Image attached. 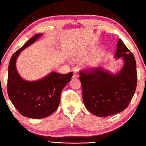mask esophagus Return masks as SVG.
I'll use <instances>...</instances> for the list:
<instances>
[{"instance_id": "obj_1", "label": "esophagus", "mask_w": 146, "mask_h": 146, "mask_svg": "<svg viewBox=\"0 0 146 146\" xmlns=\"http://www.w3.org/2000/svg\"><path fill=\"white\" fill-rule=\"evenodd\" d=\"M78 77H79V74H78V72L75 70L74 72L72 78H78Z\"/></svg>"}]
</instances>
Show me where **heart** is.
<instances>
[{
    "label": "heart",
    "mask_w": 146,
    "mask_h": 146,
    "mask_svg": "<svg viewBox=\"0 0 146 146\" xmlns=\"http://www.w3.org/2000/svg\"><path fill=\"white\" fill-rule=\"evenodd\" d=\"M95 63H96V62H93L92 63V64H91V65H92V66H94Z\"/></svg>",
    "instance_id": "b5f03b06"
}]
</instances>
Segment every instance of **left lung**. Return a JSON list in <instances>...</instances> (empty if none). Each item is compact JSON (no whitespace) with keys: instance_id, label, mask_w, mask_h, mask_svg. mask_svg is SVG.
I'll list each match as a JSON object with an SVG mask.
<instances>
[{"instance_id":"obj_1","label":"left lung","mask_w":146,"mask_h":146,"mask_svg":"<svg viewBox=\"0 0 146 146\" xmlns=\"http://www.w3.org/2000/svg\"><path fill=\"white\" fill-rule=\"evenodd\" d=\"M115 57H123L124 62L115 74L101 67L80 71L84 103L90 113L98 117H107L124 111L136 91V60L120 39Z\"/></svg>"}]
</instances>
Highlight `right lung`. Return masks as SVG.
I'll list each match as a JSON object with an SVG mask.
<instances>
[{"label": "right lung", "instance_id": "1", "mask_svg": "<svg viewBox=\"0 0 146 146\" xmlns=\"http://www.w3.org/2000/svg\"><path fill=\"white\" fill-rule=\"evenodd\" d=\"M41 35L42 33L34 35L14 52L8 65L7 92L9 99L21 115L31 119L47 117L57 109L62 89L73 76L72 72L66 74L52 72L37 81H26L21 78L16 70V59L22 50Z\"/></svg>", "mask_w": 146, "mask_h": 146}]
</instances>
